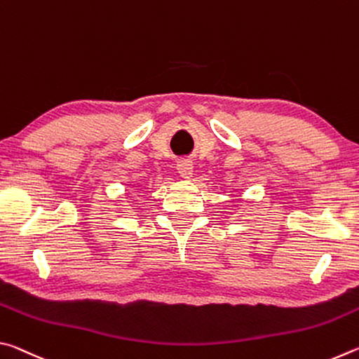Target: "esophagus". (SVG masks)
<instances>
[{
  "label": "esophagus",
  "mask_w": 359,
  "mask_h": 359,
  "mask_svg": "<svg viewBox=\"0 0 359 359\" xmlns=\"http://www.w3.org/2000/svg\"><path fill=\"white\" fill-rule=\"evenodd\" d=\"M177 171L184 179H190L191 174H193V165L191 161H187V160H182L177 163Z\"/></svg>",
  "instance_id": "esophagus-1"
}]
</instances>
